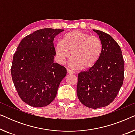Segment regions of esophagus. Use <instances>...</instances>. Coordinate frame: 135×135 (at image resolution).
Segmentation results:
<instances>
[{
  "label": "esophagus",
  "instance_id": "34e87169",
  "mask_svg": "<svg viewBox=\"0 0 135 135\" xmlns=\"http://www.w3.org/2000/svg\"><path fill=\"white\" fill-rule=\"evenodd\" d=\"M67 72H68V74H74V71H73V70H71L70 69H68Z\"/></svg>",
  "mask_w": 135,
  "mask_h": 135
}]
</instances>
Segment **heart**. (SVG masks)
<instances>
[{
    "mask_svg": "<svg viewBox=\"0 0 135 135\" xmlns=\"http://www.w3.org/2000/svg\"><path fill=\"white\" fill-rule=\"evenodd\" d=\"M103 50L102 41L97 37L80 31L68 33L55 46V56L59 63L64 64L72 57L69 65L73 69H88L95 65Z\"/></svg>",
    "mask_w": 135,
    "mask_h": 135,
    "instance_id": "1",
    "label": "heart"
}]
</instances>
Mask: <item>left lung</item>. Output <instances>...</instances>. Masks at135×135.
I'll list each match as a JSON object with an SVG mask.
<instances>
[{"label":"left lung","mask_w":135,"mask_h":135,"mask_svg":"<svg viewBox=\"0 0 135 135\" xmlns=\"http://www.w3.org/2000/svg\"><path fill=\"white\" fill-rule=\"evenodd\" d=\"M103 45L102 54L95 65L78 74L77 95L85 106L97 109L114 100L122 86L124 62L119 44L110 35L93 29Z\"/></svg>","instance_id":"obj_1"}]
</instances>
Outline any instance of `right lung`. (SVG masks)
<instances>
[{
  "label": "right lung",
  "mask_w": 135,
  "mask_h": 135,
  "mask_svg": "<svg viewBox=\"0 0 135 135\" xmlns=\"http://www.w3.org/2000/svg\"><path fill=\"white\" fill-rule=\"evenodd\" d=\"M64 29L36 31L20 42L13 58L11 74L22 101L36 108L50 104L66 75L65 67L53 62L55 36Z\"/></svg>",
  "instance_id": "right-lung-1"
}]
</instances>
